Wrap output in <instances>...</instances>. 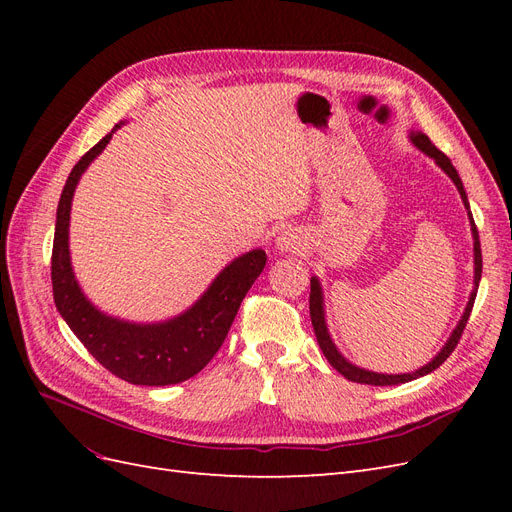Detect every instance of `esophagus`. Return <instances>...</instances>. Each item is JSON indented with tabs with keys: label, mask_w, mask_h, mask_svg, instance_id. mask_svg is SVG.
Segmentation results:
<instances>
[{
	"label": "esophagus",
	"mask_w": 512,
	"mask_h": 512,
	"mask_svg": "<svg viewBox=\"0 0 512 512\" xmlns=\"http://www.w3.org/2000/svg\"><path fill=\"white\" fill-rule=\"evenodd\" d=\"M277 247H280L282 252H299L303 250V243L301 237L294 235V232H284V235L277 239Z\"/></svg>",
	"instance_id": "1"
}]
</instances>
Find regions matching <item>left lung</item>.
Listing matches in <instances>:
<instances>
[{
    "label": "left lung",
    "mask_w": 512,
    "mask_h": 512,
    "mask_svg": "<svg viewBox=\"0 0 512 512\" xmlns=\"http://www.w3.org/2000/svg\"><path fill=\"white\" fill-rule=\"evenodd\" d=\"M412 143L421 149V151H425L429 158H433L436 160V164L444 170V173L451 177L453 181H455V185H457V190H459V194H461V198H463V203H466V207L470 209V205H468V196H466V190H463V183H461V179H459V175H457V170H455V166L451 164V160H448L444 153L433 145L431 141H429V136L427 134H421V132H412ZM470 222H472V235H474V284H476V288L472 290V294H470V301H468V307H466V312H463V318L459 320V324H457V329L453 331V335H451V339H448L446 342V346L442 348V352L436 356V359H433L429 365H425V367H421L418 371H414V374H397V376H386V374H374V371H365V369H359V367H354V365H350L342 354L337 352V348L333 346V342H331V337H329V331H327V324H324V312H322V292H320V284H318V280L314 277L312 280V292H309V316H312V324H314V331H316V339H318V346H320V350H322V354L327 356V361L339 371V374L342 376H346L348 380H352V382H361V384H374V386H386V384H404V382H410V380H416V378H421V376H425V374H429V371H433V369H438L448 356L453 354V350L457 348V344H459V339H461V335H463V329H466V324H468V320H470V314H472V307H474V299H476V290H478V282H480V273H483V256H480V241H478V230H476V224H474V220H472V213H470Z\"/></svg>",
    "instance_id": "1"
}]
</instances>
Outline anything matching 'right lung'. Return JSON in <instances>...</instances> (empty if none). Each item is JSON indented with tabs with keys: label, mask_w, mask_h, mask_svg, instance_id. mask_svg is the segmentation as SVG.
<instances>
[{
	"label": "right lung",
	"mask_w": 512,
	"mask_h": 512,
	"mask_svg": "<svg viewBox=\"0 0 512 512\" xmlns=\"http://www.w3.org/2000/svg\"><path fill=\"white\" fill-rule=\"evenodd\" d=\"M111 136L106 134L74 164L59 198L51 256L55 305L87 352L113 376L143 386L177 384L196 376L220 350L247 290L265 269L267 254L254 250L232 260L203 294V299L170 322L130 324L100 314L83 297L74 280L68 252V224L76 183L89 162L111 141Z\"/></svg>",
	"instance_id": "right-lung-1"
}]
</instances>
